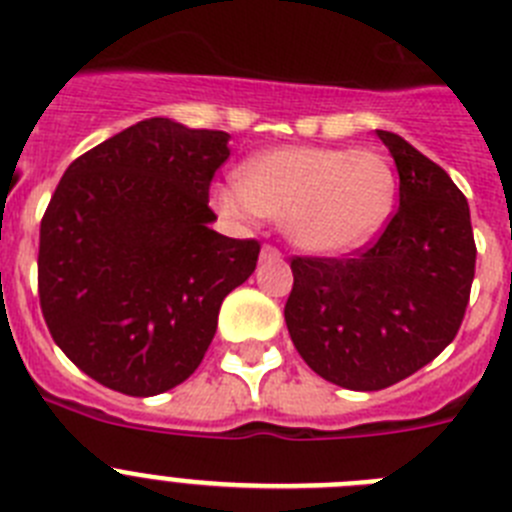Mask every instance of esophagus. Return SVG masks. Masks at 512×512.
Segmentation results:
<instances>
[{
  "label": "esophagus",
  "instance_id": "34e87169",
  "mask_svg": "<svg viewBox=\"0 0 512 512\" xmlns=\"http://www.w3.org/2000/svg\"><path fill=\"white\" fill-rule=\"evenodd\" d=\"M271 259H282V251H279L277 246H271V243H264V248H261V261Z\"/></svg>",
  "mask_w": 512,
  "mask_h": 512
}]
</instances>
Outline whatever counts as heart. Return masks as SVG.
<instances>
[{"instance_id":"1","label":"heart","mask_w":512,"mask_h":512,"mask_svg":"<svg viewBox=\"0 0 512 512\" xmlns=\"http://www.w3.org/2000/svg\"><path fill=\"white\" fill-rule=\"evenodd\" d=\"M395 194V169L382 153L287 146L251 158L238 184L217 189V207L238 220L271 217L310 253H343L384 228Z\"/></svg>"}]
</instances>
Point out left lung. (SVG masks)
Segmentation results:
<instances>
[{
  "label": "left lung",
  "mask_w": 512,
  "mask_h": 512,
  "mask_svg": "<svg viewBox=\"0 0 512 512\" xmlns=\"http://www.w3.org/2000/svg\"><path fill=\"white\" fill-rule=\"evenodd\" d=\"M400 174V207L343 259L292 256L289 336L312 372L374 392L423 369L456 338L472 292L467 197L431 158L377 130Z\"/></svg>",
  "instance_id": "8db88e82"
}]
</instances>
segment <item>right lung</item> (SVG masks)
Returning a JSON list of instances; mask_svg holds the SVG:
<instances>
[{
  "instance_id": "add662e5",
  "label": "right lung",
  "mask_w": 512,
  "mask_h": 512,
  "mask_svg": "<svg viewBox=\"0 0 512 512\" xmlns=\"http://www.w3.org/2000/svg\"><path fill=\"white\" fill-rule=\"evenodd\" d=\"M228 138L151 117L58 182L40 220V310L94 382L130 397L182 384L205 359L223 300L256 269V238L207 225Z\"/></svg>"
}]
</instances>
